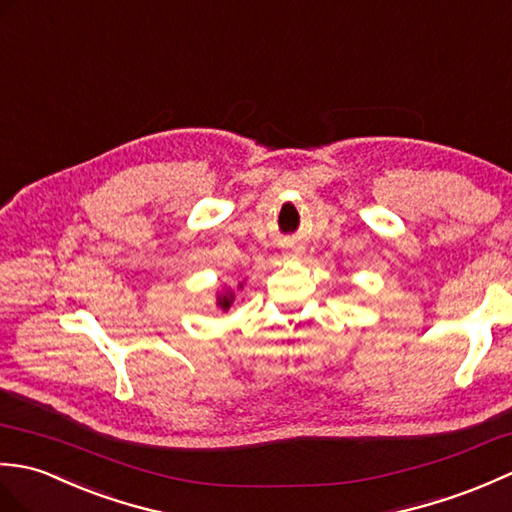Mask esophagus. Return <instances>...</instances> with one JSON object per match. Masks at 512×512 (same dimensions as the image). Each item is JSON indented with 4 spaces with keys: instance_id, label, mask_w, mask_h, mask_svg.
<instances>
[{
    "instance_id": "obj_1",
    "label": "esophagus",
    "mask_w": 512,
    "mask_h": 512,
    "mask_svg": "<svg viewBox=\"0 0 512 512\" xmlns=\"http://www.w3.org/2000/svg\"><path fill=\"white\" fill-rule=\"evenodd\" d=\"M289 256H291V258H298V256H300V247H295V249H291V252H289Z\"/></svg>"
}]
</instances>
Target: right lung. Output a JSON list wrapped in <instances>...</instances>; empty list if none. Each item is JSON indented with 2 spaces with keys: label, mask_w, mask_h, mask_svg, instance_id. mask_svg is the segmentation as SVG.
<instances>
[{
  "label": "right lung",
  "mask_w": 512,
  "mask_h": 512,
  "mask_svg": "<svg viewBox=\"0 0 512 512\" xmlns=\"http://www.w3.org/2000/svg\"><path fill=\"white\" fill-rule=\"evenodd\" d=\"M236 289H243V282H238ZM232 304H234V289L223 287V289L217 293V306H219L221 311H227Z\"/></svg>",
  "instance_id": "add662e5"
}]
</instances>
